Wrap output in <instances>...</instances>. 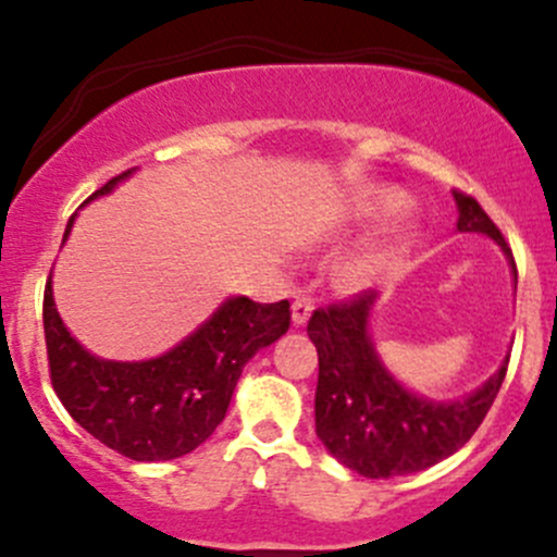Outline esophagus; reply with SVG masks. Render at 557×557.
<instances>
[{"mask_svg":"<svg viewBox=\"0 0 557 557\" xmlns=\"http://www.w3.org/2000/svg\"><path fill=\"white\" fill-rule=\"evenodd\" d=\"M310 314H312V301L305 299V296H296V299H294V314H290V318H294L296 329H301V325L310 320Z\"/></svg>","mask_w":557,"mask_h":557,"instance_id":"34e87169","label":"esophagus"}]
</instances>
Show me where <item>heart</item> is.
<instances>
[{
  "instance_id": "obj_1",
  "label": "heart",
  "mask_w": 557,
  "mask_h": 557,
  "mask_svg": "<svg viewBox=\"0 0 557 557\" xmlns=\"http://www.w3.org/2000/svg\"><path fill=\"white\" fill-rule=\"evenodd\" d=\"M407 205L404 194L398 190L383 188V190H374V194L363 196L356 207H352V221L358 223H372L380 221V218L393 215L398 212L401 207ZM396 243H374L363 250H358L356 256L347 258L342 263V283L352 285V288H363V285H372L374 280H380L387 272L393 261H396Z\"/></svg>"
}]
</instances>
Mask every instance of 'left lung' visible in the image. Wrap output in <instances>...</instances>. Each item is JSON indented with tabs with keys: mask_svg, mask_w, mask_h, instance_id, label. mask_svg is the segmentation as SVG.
Listing matches in <instances>:
<instances>
[{
	"mask_svg": "<svg viewBox=\"0 0 557 557\" xmlns=\"http://www.w3.org/2000/svg\"><path fill=\"white\" fill-rule=\"evenodd\" d=\"M458 205V232H476L496 239L509 258L518 283V267L496 223L480 201L453 190ZM377 290H363L350 301L320 307L307 323L318 347V391L314 431L339 463L369 480L414 474L463 447L474 436L507 377L502 369L460 401H431L407 391L380 361L369 320Z\"/></svg>",
	"mask_w": 557,
	"mask_h": 557,
	"instance_id": "1",
	"label": "left lung"
}]
</instances>
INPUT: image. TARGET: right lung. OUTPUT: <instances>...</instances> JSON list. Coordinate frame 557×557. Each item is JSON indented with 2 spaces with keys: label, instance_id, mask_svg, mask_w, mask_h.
<instances>
[{
  "label": "right lung",
  "instance_id": "add662e5",
  "mask_svg": "<svg viewBox=\"0 0 557 557\" xmlns=\"http://www.w3.org/2000/svg\"><path fill=\"white\" fill-rule=\"evenodd\" d=\"M132 172L112 177L91 199L110 194ZM72 223L75 215L64 239ZM42 323L50 383L72 420L126 458L172 460L196 450L221 425L245 363L288 331L290 305L232 296L170 352L134 363L91 356L61 323L50 280Z\"/></svg>",
  "mask_w": 557,
  "mask_h": 557
}]
</instances>
